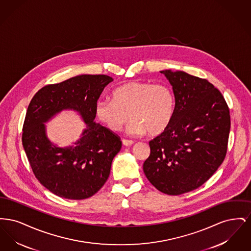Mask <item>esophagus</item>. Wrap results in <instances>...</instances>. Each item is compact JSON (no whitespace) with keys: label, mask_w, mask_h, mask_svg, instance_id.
<instances>
[{"label":"esophagus","mask_w":251,"mask_h":251,"mask_svg":"<svg viewBox=\"0 0 251 251\" xmlns=\"http://www.w3.org/2000/svg\"><path fill=\"white\" fill-rule=\"evenodd\" d=\"M122 144L124 145V146H126V147H129V146H132L134 142L133 141H131V140H127V139H123L122 140Z\"/></svg>","instance_id":"obj_1"}]
</instances>
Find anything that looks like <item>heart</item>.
<instances>
[{"label": "heart", "instance_id": "heart-1", "mask_svg": "<svg viewBox=\"0 0 251 251\" xmlns=\"http://www.w3.org/2000/svg\"><path fill=\"white\" fill-rule=\"evenodd\" d=\"M175 110V97L166 84L132 81L115 88L112 100H99L96 117L110 131H119L130 118L131 134L158 135L167 130Z\"/></svg>", "mask_w": 251, "mask_h": 251}]
</instances>
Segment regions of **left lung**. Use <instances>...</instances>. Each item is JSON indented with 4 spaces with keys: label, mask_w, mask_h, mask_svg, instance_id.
Masks as SVG:
<instances>
[{
    "label": "left lung",
    "mask_w": 251,
    "mask_h": 251,
    "mask_svg": "<svg viewBox=\"0 0 251 251\" xmlns=\"http://www.w3.org/2000/svg\"><path fill=\"white\" fill-rule=\"evenodd\" d=\"M172 85L175 110L166 131L150 141L143 170L162 193L177 196L201 186L227 153L230 116L221 92L206 79L163 71Z\"/></svg>",
    "instance_id": "1"
}]
</instances>
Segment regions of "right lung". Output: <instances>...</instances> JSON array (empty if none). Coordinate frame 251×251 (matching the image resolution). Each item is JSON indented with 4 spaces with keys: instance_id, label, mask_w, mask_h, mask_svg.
I'll use <instances>...</instances> for the list:
<instances>
[{
    "instance_id": "obj_1",
    "label": "right lung",
    "mask_w": 251,
    "mask_h": 251,
    "mask_svg": "<svg viewBox=\"0 0 251 251\" xmlns=\"http://www.w3.org/2000/svg\"><path fill=\"white\" fill-rule=\"evenodd\" d=\"M112 81L103 74L75 76L45 85L28 106L23 127L25 153L36 179L58 197L84 200L107 180L112 161L122 144L118 134L96 124L94 108ZM66 108L79 111L87 128L74 146L59 148L48 140L44 123Z\"/></svg>"
}]
</instances>
